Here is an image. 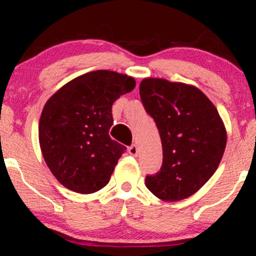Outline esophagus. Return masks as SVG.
Returning a JSON list of instances; mask_svg holds the SVG:
<instances>
[{
	"mask_svg": "<svg viewBox=\"0 0 256 256\" xmlns=\"http://www.w3.org/2000/svg\"><path fill=\"white\" fill-rule=\"evenodd\" d=\"M128 154H131V156H138V148L136 144H131L130 147H128Z\"/></svg>",
	"mask_w": 256,
	"mask_h": 256,
	"instance_id": "34e87169",
	"label": "esophagus"
}]
</instances>
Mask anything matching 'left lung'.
Masks as SVG:
<instances>
[{
	"label": "left lung",
	"instance_id": "obj_1",
	"mask_svg": "<svg viewBox=\"0 0 256 256\" xmlns=\"http://www.w3.org/2000/svg\"><path fill=\"white\" fill-rule=\"evenodd\" d=\"M146 112L156 122L164 161L146 187L167 202L184 200L202 188L218 168L226 144L224 124L210 100L197 88L166 79L140 84Z\"/></svg>",
	"mask_w": 256,
	"mask_h": 256
}]
</instances>
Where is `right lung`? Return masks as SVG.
<instances>
[{"label": "right lung", "instance_id": "add662e5", "mask_svg": "<svg viewBox=\"0 0 256 256\" xmlns=\"http://www.w3.org/2000/svg\"><path fill=\"white\" fill-rule=\"evenodd\" d=\"M136 82L110 70H95L66 82L52 95L40 120V144L44 161L73 192L89 194L109 183L124 144L112 140V108Z\"/></svg>", "mask_w": 256, "mask_h": 256}]
</instances>
